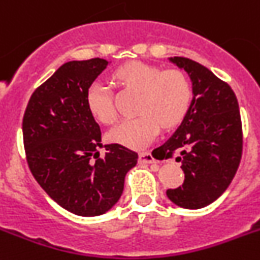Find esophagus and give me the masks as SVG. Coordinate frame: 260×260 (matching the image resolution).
I'll return each instance as SVG.
<instances>
[{
	"mask_svg": "<svg viewBox=\"0 0 260 260\" xmlns=\"http://www.w3.org/2000/svg\"><path fill=\"white\" fill-rule=\"evenodd\" d=\"M138 161L141 164H151L155 163V157L152 156L151 152H140V154H138Z\"/></svg>",
	"mask_w": 260,
	"mask_h": 260,
	"instance_id": "obj_1",
	"label": "esophagus"
}]
</instances>
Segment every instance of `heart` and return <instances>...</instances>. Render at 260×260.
<instances>
[{
    "mask_svg": "<svg viewBox=\"0 0 260 260\" xmlns=\"http://www.w3.org/2000/svg\"><path fill=\"white\" fill-rule=\"evenodd\" d=\"M113 79L127 91L138 92L136 113L138 116L122 122L108 133L110 142L131 149H144L160 132L176 127L190 108L192 87L182 70H163L141 61H129L114 72ZM86 103L97 122L110 125L116 122L113 93L103 82L89 84Z\"/></svg>",
    "mask_w": 260,
    "mask_h": 260,
    "instance_id": "heart-1",
    "label": "heart"
}]
</instances>
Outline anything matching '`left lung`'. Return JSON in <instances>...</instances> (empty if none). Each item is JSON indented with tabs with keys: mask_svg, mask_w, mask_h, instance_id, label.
Masks as SVG:
<instances>
[{
	"mask_svg": "<svg viewBox=\"0 0 260 260\" xmlns=\"http://www.w3.org/2000/svg\"><path fill=\"white\" fill-rule=\"evenodd\" d=\"M192 82L193 99L176 132L159 147L166 159L178 156L185 182L167 196L185 209H200L229 187L242 155V124L236 94L208 68L186 57H171Z\"/></svg>",
	"mask_w": 260,
	"mask_h": 260,
	"instance_id": "left-lung-1",
	"label": "left lung"
}]
</instances>
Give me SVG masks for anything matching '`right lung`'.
I'll return each mask as SVG.
<instances>
[{"label": "right lung", "instance_id": "1", "mask_svg": "<svg viewBox=\"0 0 260 260\" xmlns=\"http://www.w3.org/2000/svg\"><path fill=\"white\" fill-rule=\"evenodd\" d=\"M104 59L69 61L30 96L23 116L26 163L53 201L73 214L96 217L122 196L137 152L106 145L100 157L101 129L89 113L86 93L103 73Z\"/></svg>", "mask_w": 260, "mask_h": 260}]
</instances>
